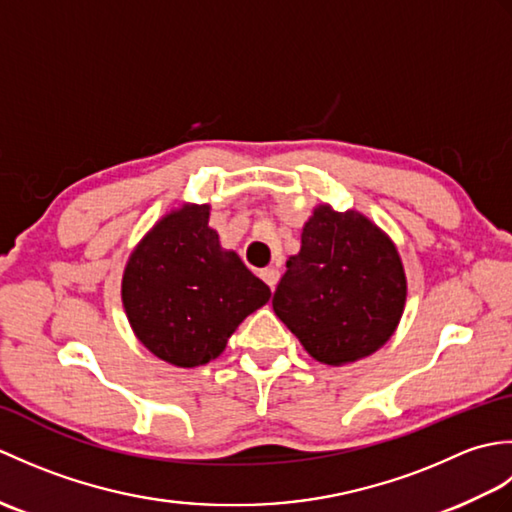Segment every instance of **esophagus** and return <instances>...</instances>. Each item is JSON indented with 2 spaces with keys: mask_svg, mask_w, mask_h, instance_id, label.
Here are the masks:
<instances>
[{
  "mask_svg": "<svg viewBox=\"0 0 512 512\" xmlns=\"http://www.w3.org/2000/svg\"><path fill=\"white\" fill-rule=\"evenodd\" d=\"M259 277H262L270 290H275L277 281H279V270L277 268H264L262 273H259Z\"/></svg>",
  "mask_w": 512,
  "mask_h": 512,
  "instance_id": "esophagus-1",
  "label": "esophagus"
}]
</instances>
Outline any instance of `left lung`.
Segmentation results:
<instances>
[{"label":"left lung","instance_id":"obj_1","mask_svg":"<svg viewBox=\"0 0 512 512\" xmlns=\"http://www.w3.org/2000/svg\"><path fill=\"white\" fill-rule=\"evenodd\" d=\"M286 268L273 310L314 361L356 363L396 332L407 301L405 266L367 215L314 206Z\"/></svg>","mask_w":512,"mask_h":512}]
</instances>
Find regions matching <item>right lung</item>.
Segmentation results:
<instances>
[{
	"instance_id": "add662e5",
	"label": "right lung",
	"mask_w": 512,
	"mask_h": 512,
	"mask_svg": "<svg viewBox=\"0 0 512 512\" xmlns=\"http://www.w3.org/2000/svg\"><path fill=\"white\" fill-rule=\"evenodd\" d=\"M211 206L184 202L149 228L129 255L121 297L136 339L176 367L206 365L270 288L220 244Z\"/></svg>"
}]
</instances>
